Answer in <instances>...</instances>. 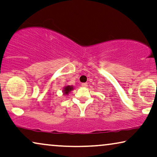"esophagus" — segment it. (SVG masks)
Wrapping results in <instances>:
<instances>
[{"label":"esophagus","instance_id":"1","mask_svg":"<svg viewBox=\"0 0 157 157\" xmlns=\"http://www.w3.org/2000/svg\"><path fill=\"white\" fill-rule=\"evenodd\" d=\"M82 87H87V83H82Z\"/></svg>","mask_w":157,"mask_h":157}]
</instances>
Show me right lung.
Listing matches in <instances>:
<instances>
[{
    "instance_id": "right-lung-1",
    "label": "right lung",
    "mask_w": 157,
    "mask_h": 157,
    "mask_svg": "<svg viewBox=\"0 0 157 157\" xmlns=\"http://www.w3.org/2000/svg\"><path fill=\"white\" fill-rule=\"evenodd\" d=\"M73 90H74V87H73L72 85H66V86L62 89V93H63V95H67L71 91Z\"/></svg>"
}]
</instances>
